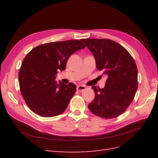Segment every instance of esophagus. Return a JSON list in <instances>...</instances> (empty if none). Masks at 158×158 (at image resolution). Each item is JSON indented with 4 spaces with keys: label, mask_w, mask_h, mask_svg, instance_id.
<instances>
[{
    "label": "esophagus",
    "mask_w": 158,
    "mask_h": 158,
    "mask_svg": "<svg viewBox=\"0 0 158 158\" xmlns=\"http://www.w3.org/2000/svg\"><path fill=\"white\" fill-rule=\"evenodd\" d=\"M86 89V87L85 85H79L77 86V91L78 92H82L84 89Z\"/></svg>",
    "instance_id": "1"
}]
</instances>
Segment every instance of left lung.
<instances>
[{"mask_svg": "<svg viewBox=\"0 0 158 158\" xmlns=\"http://www.w3.org/2000/svg\"><path fill=\"white\" fill-rule=\"evenodd\" d=\"M92 52L96 68L108 78L103 88L93 85L95 98L88 104L90 111L103 118H113L125 112L138 88V70L127 50L107 39H82Z\"/></svg>", "mask_w": 158, "mask_h": 158, "instance_id": "8db88e82", "label": "left lung"}]
</instances>
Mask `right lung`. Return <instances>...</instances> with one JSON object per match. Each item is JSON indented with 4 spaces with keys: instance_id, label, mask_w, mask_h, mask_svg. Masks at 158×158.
Returning a JSON list of instances; mask_svg holds the SVG:
<instances>
[{
    "instance_id": "1",
    "label": "right lung",
    "mask_w": 158,
    "mask_h": 158,
    "mask_svg": "<svg viewBox=\"0 0 158 158\" xmlns=\"http://www.w3.org/2000/svg\"><path fill=\"white\" fill-rule=\"evenodd\" d=\"M85 47L80 40L56 41L40 45L27 54L18 79L22 97L33 113L52 117L65 111L76 86L57 83L55 75L65 69L72 54Z\"/></svg>"
}]
</instances>
